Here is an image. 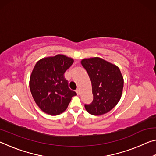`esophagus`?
Segmentation results:
<instances>
[{"label": "esophagus", "mask_w": 156, "mask_h": 156, "mask_svg": "<svg viewBox=\"0 0 156 156\" xmlns=\"http://www.w3.org/2000/svg\"><path fill=\"white\" fill-rule=\"evenodd\" d=\"M76 93H77V94L78 95H79V94H80V89H76Z\"/></svg>", "instance_id": "1"}]
</instances>
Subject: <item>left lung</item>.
Listing matches in <instances>:
<instances>
[{"mask_svg":"<svg viewBox=\"0 0 156 156\" xmlns=\"http://www.w3.org/2000/svg\"><path fill=\"white\" fill-rule=\"evenodd\" d=\"M92 85L93 101L84 105L87 112L94 115L105 114L114 107L122 96L124 80L117 66L98 57L82 60Z\"/></svg>","mask_w":156,"mask_h":156,"instance_id":"obj_1","label":"left lung"}]
</instances>
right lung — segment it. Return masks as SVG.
I'll list each match as a JSON object with an SVG mask.
<instances>
[{
  "label": "right lung",
  "mask_w": 156,
  "mask_h": 156,
  "mask_svg": "<svg viewBox=\"0 0 156 156\" xmlns=\"http://www.w3.org/2000/svg\"><path fill=\"white\" fill-rule=\"evenodd\" d=\"M73 60L64 55L44 58L36 62L31 72L30 88L39 108L47 114L56 115L67 109L75 91L69 88L65 72Z\"/></svg>",
  "instance_id": "right-lung-1"
}]
</instances>
